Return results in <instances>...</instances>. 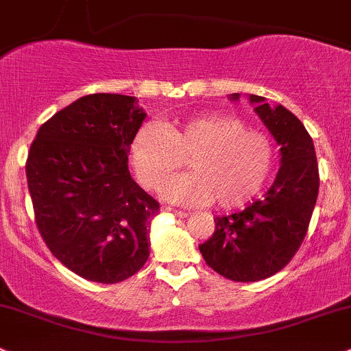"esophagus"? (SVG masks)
Returning <instances> with one entry per match:
<instances>
[{
  "instance_id": "obj_1",
  "label": "esophagus",
  "mask_w": 351,
  "mask_h": 351,
  "mask_svg": "<svg viewBox=\"0 0 351 351\" xmlns=\"http://www.w3.org/2000/svg\"><path fill=\"white\" fill-rule=\"evenodd\" d=\"M164 211L172 213V215H176L177 218H186V216H189V213L187 211H180V209H174L171 208V206H164Z\"/></svg>"
}]
</instances>
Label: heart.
<instances>
[{"label": "heart", "mask_w": 351, "mask_h": 351, "mask_svg": "<svg viewBox=\"0 0 351 351\" xmlns=\"http://www.w3.org/2000/svg\"><path fill=\"white\" fill-rule=\"evenodd\" d=\"M189 174L172 177L162 189L165 199L184 206L218 208L245 204L262 189L274 167V143L265 133L223 113H206L176 125L147 123L132 142L138 182L155 191L184 165Z\"/></svg>", "instance_id": "1"}]
</instances>
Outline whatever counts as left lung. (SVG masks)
Here are the masks:
<instances>
[{"label": "left lung", "instance_id": "8db88e82", "mask_svg": "<svg viewBox=\"0 0 351 351\" xmlns=\"http://www.w3.org/2000/svg\"><path fill=\"white\" fill-rule=\"evenodd\" d=\"M250 101L280 145L282 165L263 199L215 218V233L199 245L206 263L234 282L267 279L291 262L308 233L319 191L314 143L301 120L282 104L269 106L262 96L250 95Z\"/></svg>", "mask_w": 351, "mask_h": 351}]
</instances>
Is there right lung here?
<instances>
[{"label":"right lung","mask_w":351,"mask_h":351,"mask_svg":"<svg viewBox=\"0 0 351 351\" xmlns=\"http://www.w3.org/2000/svg\"><path fill=\"white\" fill-rule=\"evenodd\" d=\"M145 117L132 96H82L43 123L28 152L38 233L82 279L121 282L150 255L149 223L160 206L128 171Z\"/></svg>","instance_id":"right-lung-1"}]
</instances>
